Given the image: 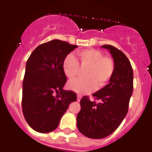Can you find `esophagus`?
Listing matches in <instances>:
<instances>
[{
	"mask_svg": "<svg viewBox=\"0 0 152 152\" xmlns=\"http://www.w3.org/2000/svg\"><path fill=\"white\" fill-rule=\"evenodd\" d=\"M80 99H81V95H77V101H80Z\"/></svg>",
	"mask_w": 152,
	"mask_h": 152,
	"instance_id": "1",
	"label": "esophagus"
}]
</instances>
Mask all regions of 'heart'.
<instances>
[{"mask_svg":"<svg viewBox=\"0 0 152 152\" xmlns=\"http://www.w3.org/2000/svg\"><path fill=\"white\" fill-rule=\"evenodd\" d=\"M80 68L84 69L86 78L72 80L68 84L71 91L84 94H89L97 88L107 85L111 80L115 70V64L112 58L103 56V52L97 49H89L78 52ZM64 75L68 79L77 77L80 71L78 61L72 54H68L62 63Z\"/></svg>","mask_w":152,"mask_h":152,"instance_id":"heart-1","label":"heart"}]
</instances>
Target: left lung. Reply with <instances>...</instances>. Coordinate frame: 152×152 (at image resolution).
I'll list each match as a JSON object with an SVG mask.
<instances>
[{
  "instance_id": "obj_1",
  "label": "left lung",
  "mask_w": 152,
  "mask_h": 152,
  "mask_svg": "<svg viewBox=\"0 0 152 152\" xmlns=\"http://www.w3.org/2000/svg\"><path fill=\"white\" fill-rule=\"evenodd\" d=\"M110 52L115 70L108 84L93 94L99 103L88 96L80 100L77 126L80 133L91 139H103L112 134L128 113L133 91V71L129 60L123 52L110 45H102Z\"/></svg>"
}]
</instances>
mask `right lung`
Wrapping results in <instances>:
<instances>
[{"instance_id": "obj_1", "label": "right lung", "mask_w": 152, "mask_h": 152, "mask_svg": "<svg viewBox=\"0 0 152 152\" xmlns=\"http://www.w3.org/2000/svg\"><path fill=\"white\" fill-rule=\"evenodd\" d=\"M77 45L53 39L39 45L26 64L23 81L22 110L35 131L46 133L56 129L72 102L74 91L63 90L67 77L62 69L64 58Z\"/></svg>"}]
</instances>
